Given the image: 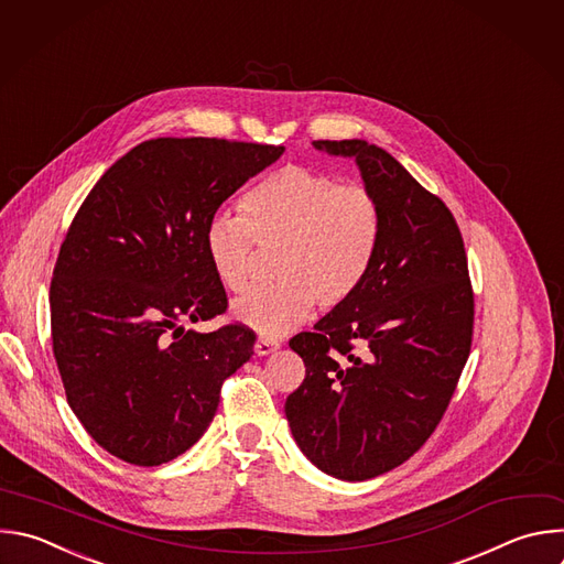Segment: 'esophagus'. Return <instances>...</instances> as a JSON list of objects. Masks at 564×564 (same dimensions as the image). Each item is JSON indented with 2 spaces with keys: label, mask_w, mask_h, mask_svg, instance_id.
<instances>
[{
  "label": "esophagus",
  "mask_w": 564,
  "mask_h": 564,
  "mask_svg": "<svg viewBox=\"0 0 564 564\" xmlns=\"http://www.w3.org/2000/svg\"><path fill=\"white\" fill-rule=\"evenodd\" d=\"M279 349V340H272V338H259L257 340V345H254V351L259 354V356H268V354H272V351H276Z\"/></svg>",
  "instance_id": "esophagus-1"
}]
</instances>
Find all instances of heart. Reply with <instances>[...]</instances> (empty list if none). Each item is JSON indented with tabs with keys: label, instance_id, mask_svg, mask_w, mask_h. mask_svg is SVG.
Wrapping results in <instances>:
<instances>
[{
	"label": "heart",
	"instance_id": "1",
	"mask_svg": "<svg viewBox=\"0 0 564 564\" xmlns=\"http://www.w3.org/2000/svg\"><path fill=\"white\" fill-rule=\"evenodd\" d=\"M241 215H215L204 235L217 279L243 292L259 246L276 250L272 285H259L232 303L237 321L263 336H281L321 310L345 305L377 257L383 213L369 187L340 183L305 165H283L241 199Z\"/></svg>",
	"mask_w": 564,
	"mask_h": 564
}]
</instances>
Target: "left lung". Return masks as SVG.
Wrapping results in <instances>:
<instances>
[{"mask_svg": "<svg viewBox=\"0 0 564 564\" xmlns=\"http://www.w3.org/2000/svg\"><path fill=\"white\" fill-rule=\"evenodd\" d=\"M356 159L383 213L381 243L356 294L290 347L305 379L285 401L301 452L340 480L381 476L441 423L474 334V290L449 208L383 148L314 141Z\"/></svg>", "mask_w": 564, "mask_h": 564, "instance_id": "obj_1", "label": "left lung"}]
</instances>
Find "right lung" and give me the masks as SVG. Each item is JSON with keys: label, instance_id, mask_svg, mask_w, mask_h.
<instances>
[{"label": "right lung", "instance_id": "add662e5", "mask_svg": "<svg viewBox=\"0 0 564 564\" xmlns=\"http://www.w3.org/2000/svg\"><path fill=\"white\" fill-rule=\"evenodd\" d=\"M283 145L159 137L134 145L77 210L51 281L53 354L66 399L108 454L139 467L191 449L257 334L183 323L228 310L204 235L219 206Z\"/></svg>", "mask_w": 564, "mask_h": 564}]
</instances>
